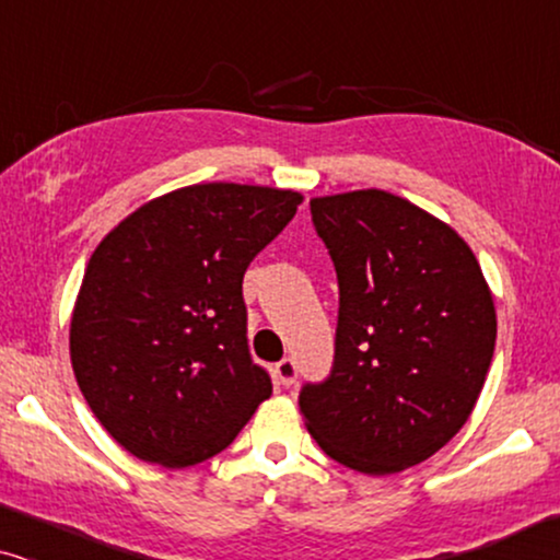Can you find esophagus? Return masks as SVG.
<instances>
[{
	"label": "esophagus",
	"instance_id": "34e87169",
	"mask_svg": "<svg viewBox=\"0 0 560 560\" xmlns=\"http://www.w3.org/2000/svg\"><path fill=\"white\" fill-rule=\"evenodd\" d=\"M275 380H278V385H282V387L295 385L298 366H295L293 359H282V362L275 364Z\"/></svg>",
	"mask_w": 560,
	"mask_h": 560
}]
</instances>
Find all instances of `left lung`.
<instances>
[{"label":"left lung","mask_w":560,"mask_h":560,"mask_svg":"<svg viewBox=\"0 0 560 560\" xmlns=\"http://www.w3.org/2000/svg\"><path fill=\"white\" fill-rule=\"evenodd\" d=\"M339 278L334 370L298 397L334 462L385 477L446 446L494 354L497 313L469 244L380 188L311 198Z\"/></svg>","instance_id":"1"}]
</instances>
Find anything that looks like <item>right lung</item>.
Instances as JSON below:
<instances>
[{
  "label": "right lung",
  "mask_w": 560,
  "mask_h": 560,
  "mask_svg": "<svg viewBox=\"0 0 560 560\" xmlns=\"http://www.w3.org/2000/svg\"><path fill=\"white\" fill-rule=\"evenodd\" d=\"M301 203L298 190L196 183L98 242L73 305L71 364L129 454L165 469L201 464L272 395L249 357L242 280Z\"/></svg>",
  "instance_id": "1"
}]
</instances>
